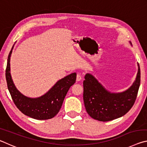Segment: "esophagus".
Masks as SVG:
<instances>
[{
  "label": "esophagus",
  "mask_w": 147,
  "mask_h": 147,
  "mask_svg": "<svg viewBox=\"0 0 147 147\" xmlns=\"http://www.w3.org/2000/svg\"><path fill=\"white\" fill-rule=\"evenodd\" d=\"M82 80V75L80 73H77V75H76V81H80Z\"/></svg>",
  "instance_id": "esophagus-1"
}]
</instances>
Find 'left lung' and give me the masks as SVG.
Here are the masks:
<instances>
[{"mask_svg":"<svg viewBox=\"0 0 147 147\" xmlns=\"http://www.w3.org/2000/svg\"><path fill=\"white\" fill-rule=\"evenodd\" d=\"M140 68L136 80L127 90L111 93L92 74L87 73L84 80L83 98L89 115L99 121H109L123 116L135 103L141 82Z\"/></svg>","mask_w":147,"mask_h":147,"instance_id":"left-lung-1","label":"left lung"}]
</instances>
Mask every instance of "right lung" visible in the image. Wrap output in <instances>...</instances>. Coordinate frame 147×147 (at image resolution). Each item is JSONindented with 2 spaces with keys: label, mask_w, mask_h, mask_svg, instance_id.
<instances>
[{
  "label": "right lung",
  "mask_w": 147,
  "mask_h": 147,
  "mask_svg": "<svg viewBox=\"0 0 147 147\" xmlns=\"http://www.w3.org/2000/svg\"><path fill=\"white\" fill-rule=\"evenodd\" d=\"M13 48V46L8 57L6 79L8 90L14 104L23 114L33 119L46 120L53 118L61 109L69 88L75 83L76 73H72L59 80L48 92L39 97H28L16 88L12 80L9 62Z\"/></svg>",
  "instance_id": "1"
}]
</instances>
